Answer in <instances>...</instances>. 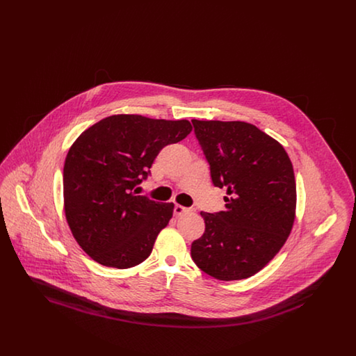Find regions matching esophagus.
<instances>
[{
  "mask_svg": "<svg viewBox=\"0 0 356 356\" xmlns=\"http://www.w3.org/2000/svg\"><path fill=\"white\" fill-rule=\"evenodd\" d=\"M191 211H192L191 208H186V207L179 205V204H176V205H175V209H173V212H175L176 216H181V215L188 213V212H191Z\"/></svg>",
  "mask_w": 356,
  "mask_h": 356,
  "instance_id": "obj_1",
  "label": "esophagus"
}]
</instances>
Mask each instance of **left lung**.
Returning a JSON list of instances; mask_svg holds the SVG:
<instances>
[{"mask_svg":"<svg viewBox=\"0 0 356 356\" xmlns=\"http://www.w3.org/2000/svg\"><path fill=\"white\" fill-rule=\"evenodd\" d=\"M213 186L227 188L225 209L200 212L203 236L191 256L207 275L229 282L254 276L284 245L296 209V184L286 149L244 121L192 120Z\"/></svg>","mask_w":356,"mask_h":356,"instance_id":"8db88e82","label":"left lung"}]
</instances>
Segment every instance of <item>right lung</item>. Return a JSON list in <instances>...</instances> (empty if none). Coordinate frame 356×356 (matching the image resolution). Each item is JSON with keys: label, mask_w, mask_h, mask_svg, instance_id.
Masks as SVG:
<instances>
[{"label": "right lung", "mask_w": 356, "mask_h": 356, "mask_svg": "<svg viewBox=\"0 0 356 356\" xmlns=\"http://www.w3.org/2000/svg\"><path fill=\"white\" fill-rule=\"evenodd\" d=\"M188 120L115 115L88 128L64 164V209L79 245L105 267L131 268L151 252L173 203L137 196L159 152L191 134Z\"/></svg>", "instance_id": "obj_1"}]
</instances>
